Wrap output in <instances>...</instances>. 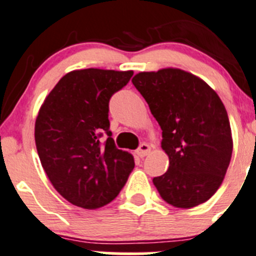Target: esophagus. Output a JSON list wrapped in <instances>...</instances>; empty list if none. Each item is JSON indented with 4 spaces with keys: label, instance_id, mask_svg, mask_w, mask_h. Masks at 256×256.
Listing matches in <instances>:
<instances>
[{
    "label": "esophagus",
    "instance_id": "esophagus-1",
    "mask_svg": "<svg viewBox=\"0 0 256 256\" xmlns=\"http://www.w3.org/2000/svg\"><path fill=\"white\" fill-rule=\"evenodd\" d=\"M150 151H151V148H150L148 144H141L140 147H138V151H136V154H138V157H141V158H142V157L146 156V154H148Z\"/></svg>",
    "mask_w": 256,
    "mask_h": 256
}]
</instances>
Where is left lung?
Instances as JSON below:
<instances>
[{
  "label": "left lung",
  "mask_w": 256,
  "mask_h": 256,
  "mask_svg": "<svg viewBox=\"0 0 256 256\" xmlns=\"http://www.w3.org/2000/svg\"><path fill=\"white\" fill-rule=\"evenodd\" d=\"M132 84L161 126L170 158L166 174L152 180L154 187L174 207L202 204L220 187L233 152L220 98L204 80L177 68L141 72Z\"/></svg>",
  "instance_id": "left-lung-1"
}]
</instances>
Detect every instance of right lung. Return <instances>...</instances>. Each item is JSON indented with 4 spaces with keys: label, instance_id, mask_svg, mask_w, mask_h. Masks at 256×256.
I'll list each match as a JSON object with an SVG mask.
<instances>
[{
    "label": "right lung",
    "instance_id": "right-lung-1",
    "mask_svg": "<svg viewBox=\"0 0 256 256\" xmlns=\"http://www.w3.org/2000/svg\"><path fill=\"white\" fill-rule=\"evenodd\" d=\"M134 72L82 69L66 74L40 106L34 126L38 156L56 192L76 207L96 209L115 200L135 167L116 148L109 100ZM106 133L102 143L100 138Z\"/></svg>",
    "mask_w": 256,
    "mask_h": 256
}]
</instances>
